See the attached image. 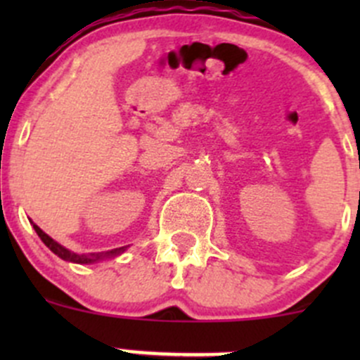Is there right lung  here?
I'll return each mask as SVG.
<instances>
[{
  "mask_svg": "<svg viewBox=\"0 0 360 360\" xmlns=\"http://www.w3.org/2000/svg\"><path fill=\"white\" fill-rule=\"evenodd\" d=\"M32 228H34V231L38 233V237L41 238L43 244L46 245L50 250H52L53 254H57L59 257H63L64 261H71V263H79V264H89V263H96V261H101L104 259V257H111V256H118V254H122L123 250L127 248H118V249H112V250H108V252H96V254H76V252H71V250L63 248V245L59 244V242L53 240L52 237H49V235L45 233V231L41 230L39 226H36L34 223H32Z\"/></svg>",
  "mask_w": 360,
  "mask_h": 360,
  "instance_id": "right-lung-1",
  "label": "right lung"
}]
</instances>
